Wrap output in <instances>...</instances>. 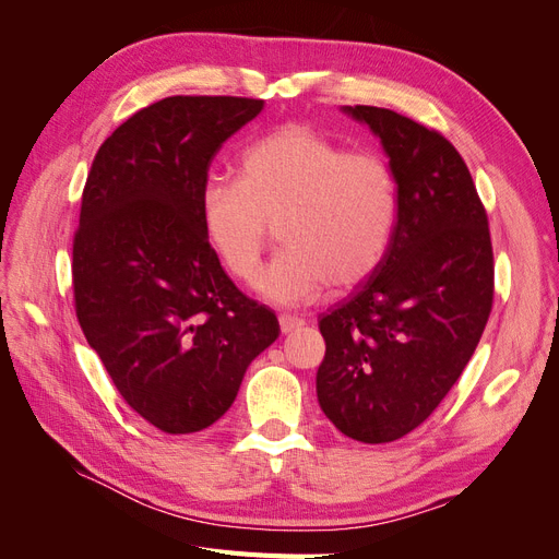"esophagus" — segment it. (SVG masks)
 Returning a JSON list of instances; mask_svg holds the SVG:
<instances>
[{
	"mask_svg": "<svg viewBox=\"0 0 559 559\" xmlns=\"http://www.w3.org/2000/svg\"><path fill=\"white\" fill-rule=\"evenodd\" d=\"M302 326H306V319L292 317V314H282V317H280V329H282V333H294V331H298V329H302Z\"/></svg>",
	"mask_w": 559,
	"mask_h": 559,
	"instance_id": "obj_1",
	"label": "esophagus"
}]
</instances>
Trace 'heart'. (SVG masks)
Wrapping results in <instances>:
<instances>
[{
	"mask_svg": "<svg viewBox=\"0 0 559 559\" xmlns=\"http://www.w3.org/2000/svg\"><path fill=\"white\" fill-rule=\"evenodd\" d=\"M200 222L216 259L242 284L257 280L277 226L284 249L259 292L275 306H300L329 284L352 289L382 265L399 222V181L373 151L284 126L245 151L240 179L205 181Z\"/></svg>",
	"mask_w": 559,
	"mask_h": 559,
	"instance_id": "1",
	"label": "heart"
}]
</instances>
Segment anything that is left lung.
Masks as SVG:
<instances>
[{
    "label": "left lung",
    "instance_id": "obj_1",
    "mask_svg": "<svg viewBox=\"0 0 559 559\" xmlns=\"http://www.w3.org/2000/svg\"><path fill=\"white\" fill-rule=\"evenodd\" d=\"M373 130L399 181V222L382 265L321 317L317 399L337 431L392 443L425 421L476 352L492 312L487 212L441 132L380 107H343Z\"/></svg>",
    "mask_w": 559,
    "mask_h": 559
}]
</instances>
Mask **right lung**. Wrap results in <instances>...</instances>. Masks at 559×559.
I'll return each instance as SVG.
<instances>
[{"mask_svg": "<svg viewBox=\"0 0 559 559\" xmlns=\"http://www.w3.org/2000/svg\"><path fill=\"white\" fill-rule=\"evenodd\" d=\"M263 99L175 95L95 154L72 249L79 324L118 394L165 433L207 429L280 321L230 282L200 222L222 144Z\"/></svg>", "mask_w": 559, "mask_h": 559, "instance_id": "right-lung-1", "label": "right lung"}]
</instances>
